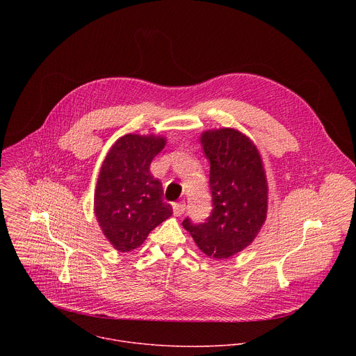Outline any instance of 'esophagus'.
Wrapping results in <instances>:
<instances>
[{"label":"esophagus","instance_id":"34e87169","mask_svg":"<svg viewBox=\"0 0 356 356\" xmlns=\"http://www.w3.org/2000/svg\"><path fill=\"white\" fill-rule=\"evenodd\" d=\"M184 211H186V202H184V201L175 202V204H173V213H175V216L180 217Z\"/></svg>","mask_w":356,"mask_h":356}]
</instances>
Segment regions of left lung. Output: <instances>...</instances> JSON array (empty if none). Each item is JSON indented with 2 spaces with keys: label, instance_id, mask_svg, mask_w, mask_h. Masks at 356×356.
Instances as JSON below:
<instances>
[{
  "label": "left lung",
  "instance_id": "obj_1",
  "mask_svg": "<svg viewBox=\"0 0 356 356\" xmlns=\"http://www.w3.org/2000/svg\"><path fill=\"white\" fill-rule=\"evenodd\" d=\"M201 145L210 161L213 210L204 222L187 217L183 227L206 255L227 259L246 248L265 222L266 176L257 146L235 129L207 131Z\"/></svg>",
  "mask_w": 356,
  "mask_h": 356
}]
</instances>
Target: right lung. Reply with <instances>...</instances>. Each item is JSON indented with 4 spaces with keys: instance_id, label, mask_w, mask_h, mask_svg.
I'll return each mask as SVG.
<instances>
[{
    "instance_id": "1",
    "label": "right lung",
    "mask_w": 356,
    "mask_h": 356,
    "mask_svg": "<svg viewBox=\"0 0 356 356\" xmlns=\"http://www.w3.org/2000/svg\"><path fill=\"white\" fill-rule=\"evenodd\" d=\"M165 142L161 136L125 135L110 149L101 168L94 211L104 235L120 252L138 248L173 213L163 201L162 183L149 170Z\"/></svg>"
}]
</instances>
